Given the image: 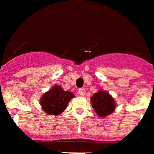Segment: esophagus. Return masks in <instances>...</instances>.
Segmentation results:
<instances>
[{"label":"esophagus","instance_id":"1","mask_svg":"<svg viewBox=\"0 0 154 154\" xmlns=\"http://www.w3.org/2000/svg\"><path fill=\"white\" fill-rule=\"evenodd\" d=\"M78 94L81 96H84L85 94V89H79L78 90Z\"/></svg>","mask_w":154,"mask_h":154}]
</instances>
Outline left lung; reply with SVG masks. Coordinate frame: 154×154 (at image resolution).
I'll list each match as a JSON object with an SVG mask.
<instances>
[{
  "label": "left lung",
  "mask_w": 154,
  "mask_h": 154,
  "mask_svg": "<svg viewBox=\"0 0 154 154\" xmlns=\"http://www.w3.org/2000/svg\"><path fill=\"white\" fill-rule=\"evenodd\" d=\"M91 103L94 111L100 117L111 115L116 108V103L107 92L99 91L91 98Z\"/></svg>",
  "instance_id": "1"
}]
</instances>
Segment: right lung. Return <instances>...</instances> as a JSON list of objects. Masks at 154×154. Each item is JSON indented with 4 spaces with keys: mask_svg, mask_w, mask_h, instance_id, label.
I'll return each instance as SVG.
<instances>
[{
    "mask_svg": "<svg viewBox=\"0 0 154 154\" xmlns=\"http://www.w3.org/2000/svg\"><path fill=\"white\" fill-rule=\"evenodd\" d=\"M73 97L74 95L72 92L64 91L60 86L56 85L43 94L40 103L46 113L51 116H57L66 109L68 103Z\"/></svg>",
    "mask_w": 154,
    "mask_h": 154,
    "instance_id": "right-lung-1",
    "label": "right lung"
}]
</instances>
